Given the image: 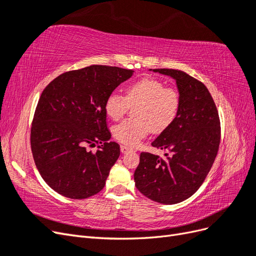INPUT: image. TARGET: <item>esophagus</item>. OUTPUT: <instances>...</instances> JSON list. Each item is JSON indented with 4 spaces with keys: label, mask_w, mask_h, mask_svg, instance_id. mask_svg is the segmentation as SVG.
<instances>
[{
    "label": "esophagus",
    "mask_w": 256,
    "mask_h": 256,
    "mask_svg": "<svg viewBox=\"0 0 256 256\" xmlns=\"http://www.w3.org/2000/svg\"><path fill=\"white\" fill-rule=\"evenodd\" d=\"M131 150H134L131 148V147L127 146V145H122V146H120V152H122V154H127L128 152H131Z\"/></svg>",
    "instance_id": "obj_1"
}]
</instances>
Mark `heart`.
Returning a JSON list of instances; mask_svg holds the SVG:
<instances>
[{
	"mask_svg": "<svg viewBox=\"0 0 256 256\" xmlns=\"http://www.w3.org/2000/svg\"><path fill=\"white\" fill-rule=\"evenodd\" d=\"M182 97L174 88L154 78H143L126 90V96L113 92L108 96L104 110L113 120H120L130 106L134 120H124L112 129L115 140L127 145H136L150 131L164 132L176 120L180 110Z\"/></svg>",
	"mask_w": 256,
	"mask_h": 256,
	"instance_id": "heart-1",
	"label": "heart"
}]
</instances>
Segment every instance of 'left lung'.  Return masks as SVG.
Returning a JSON list of instances; mask_svg holds the SVG:
<instances>
[{"mask_svg":"<svg viewBox=\"0 0 256 256\" xmlns=\"http://www.w3.org/2000/svg\"><path fill=\"white\" fill-rule=\"evenodd\" d=\"M154 72L175 79L182 104L174 122L152 143L171 154L161 158L141 152L134 182L146 198L171 205L194 194L210 171L220 145V118L210 92L202 82L176 69Z\"/></svg>","mask_w":256,"mask_h":256,"instance_id":"left-lung-1","label":"left lung"}]
</instances>
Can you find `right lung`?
Segmentation results:
<instances>
[{"instance_id":"add662e5","label":"right lung","mask_w":256,"mask_h":256,"mask_svg":"<svg viewBox=\"0 0 256 256\" xmlns=\"http://www.w3.org/2000/svg\"><path fill=\"white\" fill-rule=\"evenodd\" d=\"M134 70L92 65L60 74L44 92L30 127V148L44 180L69 198L102 191L120 150L106 126V100ZM102 144L92 153L88 148Z\"/></svg>"}]
</instances>
